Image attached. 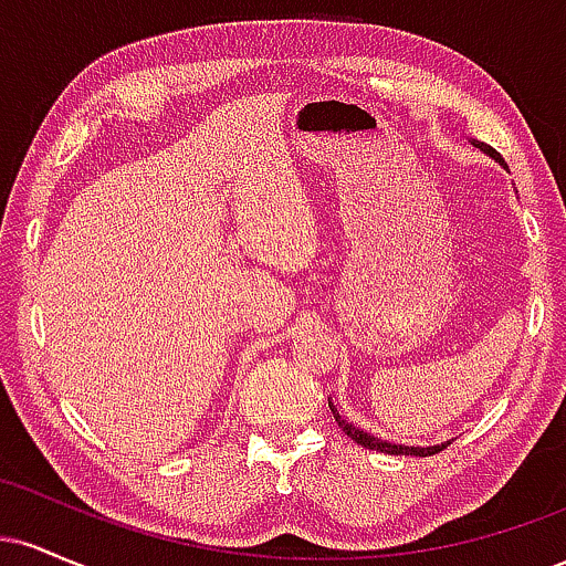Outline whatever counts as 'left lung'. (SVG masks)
Instances as JSON below:
<instances>
[{
    "label": "left lung",
    "mask_w": 566,
    "mask_h": 566,
    "mask_svg": "<svg viewBox=\"0 0 566 566\" xmlns=\"http://www.w3.org/2000/svg\"><path fill=\"white\" fill-rule=\"evenodd\" d=\"M476 146H479V143H476ZM479 148H482V146H479ZM486 151H490L497 161H503V159H500L497 151H492V148H486ZM329 409H333V418H335V423L340 426V431L346 433V437L354 439L356 444L367 447V450H378V452H386V454H415V458H428V454H437V452L444 450L447 444H450V441H447V444H441V447H401V444H391V441L375 439V437H369V433L361 431V428L350 426L348 420L343 418L340 412H337V407L333 405V401H329Z\"/></svg>",
    "instance_id": "1"
}]
</instances>
